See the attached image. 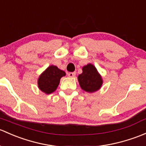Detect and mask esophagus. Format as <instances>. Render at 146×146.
<instances>
[{
  "label": "esophagus",
  "mask_w": 146,
  "mask_h": 146,
  "mask_svg": "<svg viewBox=\"0 0 146 146\" xmlns=\"http://www.w3.org/2000/svg\"><path fill=\"white\" fill-rule=\"evenodd\" d=\"M68 76L70 78H74L75 76H76V73H69Z\"/></svg>",
  "instance_id": "1"
}]
</instances>
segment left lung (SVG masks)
I'll use <instances>...</instances> for the list:
<instances>
[{
    "label": "left lung",
    "instance_id": "obj_1",
    "mask_svg": "<svg viewBox=\"0 0 146 146\" xmlns=\"http://www.w3.org/2000/svg\"><path fill=\"white\" fill-rule=\"evenodd\" d=\"M82 73L78 77L81 89L88 93H94L101 88L103 79L96 67L92 64L84 66Z\"/></svg>",
    "mask_w": 146,
    "mask_h": 146
}]
</instances>
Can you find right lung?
<instances>
[{
  "label": "right lung",
  "instance_id": "add662e5",
  "mask_svg": "<svg viewBox=\"0 0 146 146\" xmlns=\"http://www.w3.org/2000/svg\"><path fill=\"white\" fill-rule=\"evenodd\" d=\"M65 76L64 70L56 66H50L40 75L38 79V88L45 94H52L59 86L61 78Z\"/></svg>",
  "mask_w": 146,
  "mask_h": 146
}]
</instances>
